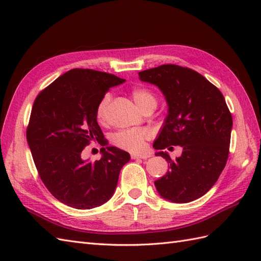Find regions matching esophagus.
Returning <instances> with one entry per match:
<instances>
[{
  "mask_svg": "<svg viewBox=\"0 0 261 261\" xmlns=\"http://www.w3.org/2000/svg\"><path fill=\"white\" fill-rule=\"evenodd\" d=\"M150 156H149L148 153H143V154H138V153H132L131 154V158L132 159H147Z\"/></svg>",
  "mask_w": 261,
  "mask_h": 261,
  "instance_id": "34e87169",
  "label": "esophagus"
}]
</instances>
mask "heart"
<instances>
[{"label": "heart", "instance_id": "b5f03b06", "mask_svg": "<svg viewBox=\"0 0 261 261\" xmlns=\"http://www.w3.org/2000/svg\"><path fill=\"white\" fill-rule=\"evenodd\" d=\"M136 104L140 110L145 111L148 108L157 105V97L154 94L146 87H136L131 92ZM111 102V95L109 93L101 98L96 108V118L99 122L107 120L108 109ZM150 137V131L148 129H127L116 132L112 140L115 146H118L124 150L139 151L145 146V141Z\"/></svg>", "mask_w": 261, "mask_h": 261}]
</instances>
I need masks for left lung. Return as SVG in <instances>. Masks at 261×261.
I'll use <instances>...</instances> for the list:
<instances>
[{
	"label": "left lung",
	"instance_id": "1",
	"mask_svg": "<svg viewBox=\"0 0 261 261\" xmlns=\"http://www.w3.org/2000/svg\"><path fill=\"white\" fill-rule=\"evenodd\" d=\"M139 79L156 85L168 104L153 148L170 168L154 181L157 192L174 203L195 201L212 188L228 160L232 116L225 99L204 76L181 66H158L140 71ZM169 145L183 148L176 161L162 151Z\"/></svg>",
	"mask_w": 261,
	"mask_h": 261
}]
</instances>
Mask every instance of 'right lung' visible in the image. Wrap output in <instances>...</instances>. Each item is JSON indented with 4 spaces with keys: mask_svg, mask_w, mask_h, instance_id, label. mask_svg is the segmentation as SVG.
Instances as JSON below:
<instances>
[{
    "mask_svg": "<svg viewBox=\"0 0 261 261\" xmlns=\"http://www.w3.org/2000/svg\"><path fill=\"white\" fill-rule=\"evenodd\" d=\"M125 80L93 69L75 68L38 94L31 110L27 141L43 184L58 201L79 210L108 202L120 170L130 154L116 147L101 148L91 162L82 151L104 138L97 123L98 102L111 87ZM105 146V145H103Z\"/></svg>",
    "mask_w": 261,
    "mask_h": 261,
    "instance_id": "right-lung-1",
    "label": "right lung"
}]
</instances>
